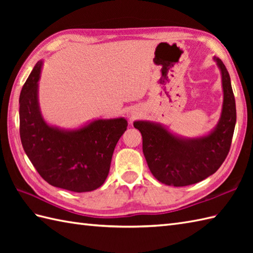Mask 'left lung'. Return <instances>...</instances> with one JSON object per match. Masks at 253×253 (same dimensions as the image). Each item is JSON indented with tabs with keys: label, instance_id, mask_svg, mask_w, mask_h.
Wrapping results in <instances>:
<instances>
[{
	"label": "left lung",
	"instance_id": "8db88e82",
	"mask_svg": "<svg viewBox=\"0 0 253 253\" xmlns=\"http://www.w3.org/2000/svg\"><path fill=\"white\" fill-rule=\"evenodd\" d=\"M214 60L222 73L224 101L221 118L210 135L187 140L158 124L133 123L142 135V151L150 170L165 185L182 187L206 179L221 168L229 152L236 124L235 96L224 63L218 57Z\"/></svg>",
	"mask_w": 253,
	"mask_h": 253
}]
</instances>
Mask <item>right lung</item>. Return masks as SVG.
I'll use <instances>...</instances> for the list:
<instances>
[{
    "label": "right lung",
    "mask_w": 253,
    "mask_h": 253,
    "mask_svg": "<svg viewBox=\"0 0 253 253\" xmlns=\"http://www.w3.org/2000/svg\"><path fill=\"white\" fill-rule=\"evenodd\" d=\"M38 62L19 96V133L23 148L38 173L50 185L74 192L103 185L117 141L127 129L124 118L98 120L65 131L43 121L38 103Z\"/></svg>",
    "instance_id": "1"
}]
</instances>
